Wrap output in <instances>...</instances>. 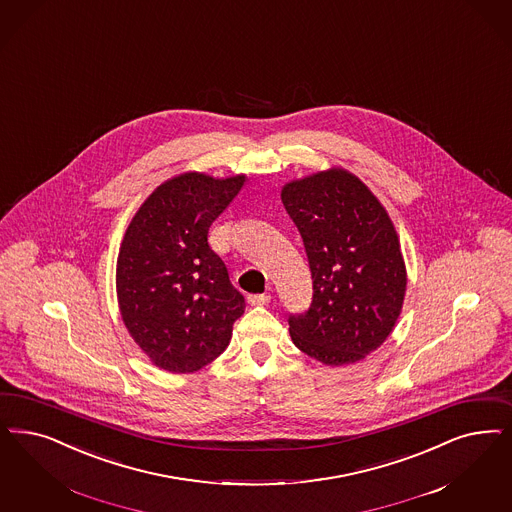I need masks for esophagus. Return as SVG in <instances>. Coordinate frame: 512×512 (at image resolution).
<instances>
[{"label":"esophagus","instance_id":"esophagus-1","mask_svg":"<svg viewBox=\"0 0 512 512\" xmlns=\"http://www.w3.org/2000/svg\"><path fill=\"white\" fill-rule=\"evenodd\" d=\"M247 302L251 306H265L270 302V295H266V293H263V295H247Z\"/></svg>","mask_w":512,"mask_h":512}]
</instances>
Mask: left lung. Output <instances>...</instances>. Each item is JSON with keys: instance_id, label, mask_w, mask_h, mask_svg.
Masks as SVG:
<instances>
[{"instance_id": "8db88e82", "label": "left lung", "mask_w": 512, "mask_h": 512, "mask_svg": "<svg viewBox=\"0 0 512 512\" xmlns=\"http://www.w3.org/2000/svg\"><path fill=\"white\" fill-rule=\"evenodd\" d=\"M312 272V304L289 314L300 352L338 367L380 348L401 314L406 270L388 212L346 170L319 172L283 187Z\"/></svg>"}]
</instances>
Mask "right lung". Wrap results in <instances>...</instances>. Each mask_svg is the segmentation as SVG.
Listing matches in <instances>:
<instances>
[{
	"label": "right lung",
	"mask_w": 512,
	"mask_h": 512,
	"mask_svg": "<svg viewBox=\"0 0 512 512\" xmlns=\"http://www.w3.org/2000/svg\"><path fill=\"white\" fill-rule=\"evenodd\" d=\"M246 176L183 174L162 183L134 215L117 259L128 333L164 371L194 372L229 346L246 300L208 244L213 221Z\"/></svg>",
	"instance_id": "1"
}]
</instances>
